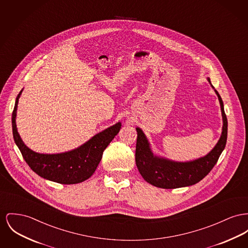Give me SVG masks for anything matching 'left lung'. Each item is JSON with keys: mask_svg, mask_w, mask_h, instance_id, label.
Instances as JSON below:
<instances>
[{"mask_svg": "<svg viewBox=\"0 0 248 248\" xmlns=\"http://www.w3.org/2000/svg\"><path fill=\"white\" fill-rule=\"evenodd\" d=\"M208 81L211 83L209 78ZM212 87L214 86L212 85ZM215 92L218 97L223 118L222 134L217 145L203 157L187 162H175L156 156L153 154L144 133L140 128H136L138 133L136 165L147 183L164 189L189 186L202 181L215 167L225 149L228 137V120L225 114L223 101L218 92L217 90Z\"/></svg>", "mask_w": 248, "mask_h": 248, "instance_id": "obj_1", "label": "left lung"}]
</instances>
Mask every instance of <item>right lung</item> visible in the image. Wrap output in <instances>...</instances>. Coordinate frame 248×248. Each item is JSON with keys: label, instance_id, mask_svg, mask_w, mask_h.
Returning a JSON list of instances; mask_svg holds the SVG:
<instances>
[{"label": "right lung", "instance_id": "add662e5", "mask_svg": "<svg viewBox=\"0 0 248 248\" xmlns=\"http://www.w3.org/2000/svg\"><path fill=\"white\" fill-rule=\"evenodd\" d=\"M22 90L16 99L12 113V129L16 144L30 168L40 177L63 185L78 184L89 179L101 161L104 150L120 131L121 123L96 134L86 143L72 151L53 155L38 154L24 144L16 129V108Z\"/></svg>", "mask_w": 248, "mask_h": 248}]
</instances>
